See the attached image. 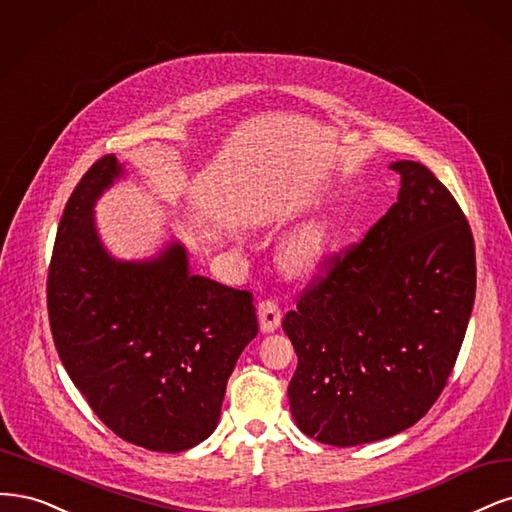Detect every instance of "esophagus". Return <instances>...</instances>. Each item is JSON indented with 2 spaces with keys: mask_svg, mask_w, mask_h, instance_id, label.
<instances>
[{
  "mask_svg": "<svg viewBox=\"0 0 512 512\" xmlns=\"http://www.w3.org/2000/svg\"><path fill=\"white\" fill-rule=\"evenodd\" d=\"M257 317H259L261 332L272 334L280 327V321H283V312H280V306L274 300H263L257 306Z\"/></svg>",
  "mask_w": 512,
  "mask_h": 512,
  "instance_id": "obj_1",
  "label": "esophagus"
}]
</instances>
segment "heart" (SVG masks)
<instances>
[{
    "mask_svg": "<svg viewBox=\"0 0 512 512\" xmlns=\"http://www.w3.org/2000/svg\"><path fill=\"white\" fill-rule=\"evenodd\" d=\"M336 236V219L329 212L304 221L283 246V261L287 270L302 274L315 270L329 253Z\"/></svg>",
    "mask_w": 512,
    "mask_h": 512,
    "instance_id": "b5f03b06",
    "label": "heart"
}]
</instances>
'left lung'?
<instances>
[{
	"instance_id": "8db88e82",
	"label": "left lung",
	"mask_w": 512,
	"mask_h": 512,
	"mask_svg": "<svg viewBox=\"0 0 512 512\" xmlns=\"http://www.w3.org/2000/svg\"><path fill=\"white\" fill-rule=\"evenodd\" d=\"M389 168L398 202L283 319L298 353L291 415L334 447L395 436L432 408L474 306V238L455 197L417 161Z\"/></svg>"
}]
</instances>
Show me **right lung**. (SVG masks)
<instances>
[{
    "instance_id": "obj_1",
    "label": "right lung",
    "mask_w": 512,
    "mask_h": 512,
    "mask_svg": "<svg viewBox=\"0 0 512 512\" xmlns=\"http://www.w3.org/2000/svg\"><path fill=\"white\" fill-rule=\"evenodd\" d=\"M123 172L117 157H102L65 204L48 319L61 364L95 415L131 444L178 453L217 427L257 315L249 291L191 274L180 242L144 261L106 251L93 206Z\"/></svg>"
}]
</instances>
